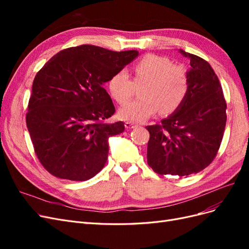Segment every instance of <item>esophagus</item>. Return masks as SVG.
I'll return each mask as SVG.
<instances>
[{
	"label": "esophagus",
	"mask_w": 249,
	"mask_h": 249,
	"mask_svg": "<svg viewBox=\"0 0 249 249\" xmlns=\"http://www.w3.org/2000/svg\"><path fill=\"white\" fill-rule=\"evenodd\" d=\"M124 125H125L126 129H135V127L138 126V124H134V123H131V122H126Z\"/></svg>",
	"instance_id": "1"
}]
</instances>
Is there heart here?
<instances>
[{
    "label": "heart",
    "instance_id": "obj_1",
    "mask_svg": "<svg viewBox=\"0 0 249 249\" xmlns=\"http://www.w3.org/2000/svg\"><path fill=\"white\" fill-rule=\"evenodd\" d=\"M141 85V99L119 110L122 119L142 123L159 110L162 114H171L189 91V74L184 66L172 64L168 58L148 54L133 65V80L125 70H119L108 82L111 96L120 105L129 102L136 86Z\"/></svg>",
    "mask_w": 249,
    "mask_h": 249
}]
</instances>
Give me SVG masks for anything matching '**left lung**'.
<instances>
[{"label":"left lung","mask_w":249,"mask_h":249,"mask_svg":"<svg viewBox=\"0 0 249 249\" xmlns=\"http://www.w3.org/2000/svg\"><path fill=\"white\" fill-rule=\"evenodd\" d=\"M190 60L189 91L180 107L160 124L147 125V164L158 175L189 176L208 167L220 147L227 102L215 71L205 59Z\"/></svg>","instance_id":"obj_1"}]
</instances>
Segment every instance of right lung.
<instances>
[{"instance_id":"add662e5","label":"right lung","mask_w":249,"mask_h":249,"mask_svg":"<svg viewBox=\"0 0 249 249\" xmlns=\"http://www.w3.org/2000/svg\"><path fill=\"white\" fill-rule=\"evenodd\" d=\"M83 44L53 56L37 72L26 123L34 152L52 176L87 180L108 158V139L124 124L105 122L115 107L103 84L138 56Z\"/></svg>"}]
</instances>
